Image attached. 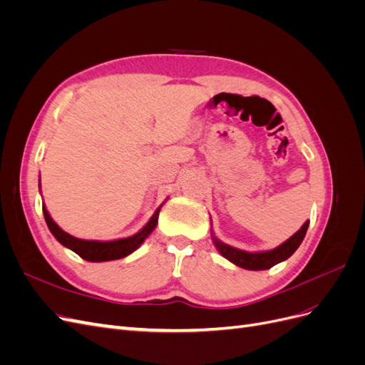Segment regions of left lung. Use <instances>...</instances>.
I'll use <instances>...</instances> for the list:
<instances>
[{
    "instance_id": "8db88e82",
    "label": "left lung",
    "mask_w": 365,
    "mask_h": 365,
    "mask_svg": "<svg viewBox=\"0 0 365 365\" xmlns=\"http://www.w3.org/2000/svg\"><path fill=\"white\" fill-rule=\"evenodd\" d=\"M307 227H309V220H306L303 227L298 230L294 236H291L288 240L283 242L282 245H279L277 248H274L271 251L247 252V251H242V250H237V248H233V247L224 244V242H220L215 236H213V242H215L217 251L222 254L225 259L237 264V267L251 269V271H262V269H269L274 267V264L289 259L295 252V250L300 247V244L303 242Z\"/></svg>"
}]
</instances>
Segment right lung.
Returning <instances> with one entry per match:
<instances>
[{"mask_svg":"<svg viewBox=\"0 0 365 365\" xmlns=\"http://www.w3.org/2000/svg\"><path fill=\"white\" fill-rule=\"evenodd\" d=\"M160 208L161 207L157 208V212L153 213V216L149 219V222L143 227L137 235L126 239L111 240V242L83 240V239L70 236L68 233H65L62 228L58 227V224L51 219L47 208L43 205H42V213H43V217H46V222L48 225V230L51 231V235L56 237L63 247L70 248L77 254V256H81L88 262H108V260H117V259H123L129 256L130 252H134L143 242H145V239L152 233L153 228H155L158 224Z\"/></svg>","mask_w":365,"mask_h":365,"instance_id":"1","label":"right lung"}]
</instances>
